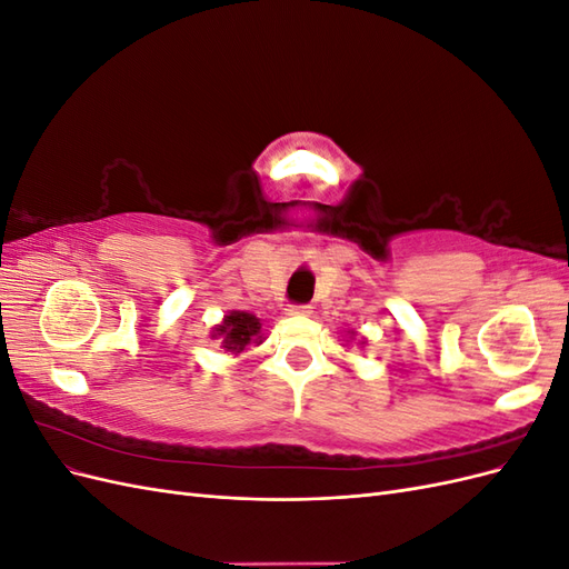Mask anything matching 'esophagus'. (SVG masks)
Masks as SVG:
<instances>
[{"label":"esophagus","mask_w":569,"mask_h":569,"mask_svg":"<svg viewBox=\"0 0 569 569\" xmlns=\"http://www.w3.org/2000/svg\"><path fill=\"white\" fill-rule=\"evenodd\" d=\"M308 313H311V306H289L287 308V316H308Z\"/></svg>","instance_id":"1"}]
</instances>
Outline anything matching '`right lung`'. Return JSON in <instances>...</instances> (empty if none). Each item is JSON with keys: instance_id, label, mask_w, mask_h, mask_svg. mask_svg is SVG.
<instances>
[{"instance_id": "1", "label": "right lung", "mask_w": 569, "mask_h": 569, "mask_svg": "<svg viewBox=\"0 0 569 569\" xmlns=\"http://www.w3.org/2000/svg\"><path fill=\"white\" fill-rule=\"evenodd\" d=\"M213 339H220L226 351L242 353L249 343H261V320L247 311H232L222 318L220 325L213 327Z\"/></svg>"}]
</instances>
